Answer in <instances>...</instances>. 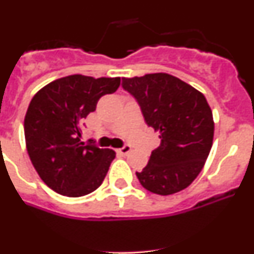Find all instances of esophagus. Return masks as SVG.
Segmentation results:
<instances>
[{"mask_svg": "<svg viewBox=\"0 0 254 254\" xmlns=\"http://www.w3.org/2000/svg\"><path fill=\"white\" fill-rule=\"evenodd\" d=\"M131 150H132L131 145H128V143H127V145H125V146H123V147L118 149V150H117V151L121 152V154H123V155H126V154H128V152L131 151Z\"/></svg>", "mask_w": 254, "mask_h": 254, "instance_id": "34e87169", "label": "esophagus"}]
</instances>
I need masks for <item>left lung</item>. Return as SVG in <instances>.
<instances>
[{
    "mask_svg": "<svg viewBox=\"0 0 254 254\" xmlns=\"http://www.w3.org/2000/svg\"><path fill=\"white\" fill-rule=\"evenodd\" d=\"M122 86L161 138L146 167L136 172L142 187L161 196L187 188L202 170L214 140V118L205 95L163 72L123 77Z\"/></svg>",
    "mask_w": 254,
    "mask_h": 254,
    "instance_id": "1",
    "label": "left lung"
}]
</instances>
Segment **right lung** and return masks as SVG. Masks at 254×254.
Instances as JSON below:
<instances>
[{"mask_svg":"<svg viewBox=\"0 0 254 254\" xmlns=\"http://www.w3.org/2000/svg\"><path fill=\"white\" fill-rule=\"evenodd\" d=\"M120 84V77L71 75L33 96L24 120L26 150L42 181L57 193L81 197L104 181L116 152L85 143L81 128L98 100Z\"/></svg>","mask_w":254,"mask_h":254,"instance_id":"right-lung-1","label":"right lung"}]
</instances>
